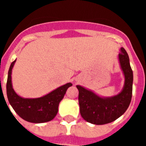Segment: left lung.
<instances>
[{
	"label": "left lung",
	"instance_id": "obj_1",
	"mask_svg": "<svg viewBox=\"0 0 146 146\" xmlns=\"http://www.w3.org/2000/svg\"><path fill=\"white\" fill-rule=\"evenodd\" d=\"M118 58L124 74L125 83L123 90L118 95L102 98L82 86H77L81 116L89 123L102 125L113 122L121 116L129 106L132 95L133 72L128 54L123 47L121 48Z\"/></svg>",
	"mask_w": 146,
	"mask_h": 146
}]
</instances>
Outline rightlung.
I'll return each instance as SVG.
<instances>
[{"mask_svg": "<svg viewBox=\"0 0 146 146\" xmlns=\"http://www.w3.org/2000/svg\"><path fill=\"white\" fill-rule=\"evenodd\" d=\"M16 60L11 63L8 72L6 93L10 104L20 117L31 123H44L53 119L58 111V105L68 88L69 82L58 88L50 94L36 99H24L15 93L11 85V70Z\"/></svg>", "mask_w": 146, "mask_h": 146, "instance_id": "obj_1", "label": "right lung"}]
</instances>
